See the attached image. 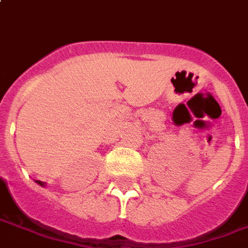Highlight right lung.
<instances>
[{"label":"right lung","instance_id":"add662e5","mask_svg":"<svg viewBox=\"0 0 248 248\" xmlns=\"http://www.w3.org/2000/svg\"><path fill=\"white\" fill-rule=\"evenodd\" d=\"M36 183H38V184H39V185H42V186L45 185V183H42V181H39V180H36Z\"/></svg>","mask_w":248,"mask_h":248}]
</instances>
